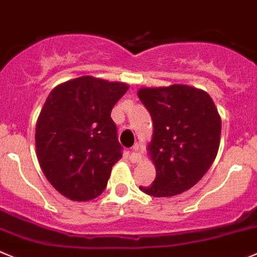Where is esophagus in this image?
Instances as JSON below:
<instances>
[{"label":"esophagus","mask_w":257,"mask_h":257,"mask_svg":"<svg viewBox=\"0 0 257 257\" xmlns=\"http://www.w3.org/2000/svg\"><path fill=\"white\" fill-rule=\"evenodd\" d=\"M139 149H141V146H139V144H136V146L133 147V149H132L131 161L133 162V163H139V162H142V158H143V157H142Z\"/></svg>","instance_id":"1"}]
</instances>
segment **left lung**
<instances>
[{
	"mask_svg": "<svg viewBox=\"0 0 257 257\" xmlns=\"http://www.w3.org/2000/svg\"><path fill=\"white\" fill-rule=\"evenodd\" d=\"M138 98L151 113L153 136L147 146L156 179L139 189L172 197L195 186L217 156L221 116L202 89L183 84L141 88Z\"/></svg>",
	"mask_w": 257,
	"mask_h": 257,
	"instance_id": "8db88e82",
	"label": "left lung"
}]
</instances>
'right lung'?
Listing matches in <instances>:
<instances>
[{"instance_id": "right-lung-1", "label": "right lung", "mask_w": 257, "mask_h": 257, "mask_svg": "<svg viewBox=\"0 0 257 257\" xmlns=\"http://www.w3.org/2000/svg\"><path fill=\"white\" fill-rule=\"evenodd\" d=\"M129 85L85 75L59 84L36 121L40 167L57 192L73 201H90L105 189L121 158L110 113Z\"/></svg>"}]
</instances>
